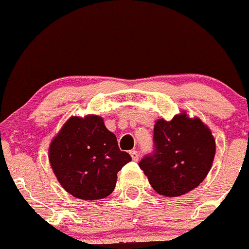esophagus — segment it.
Returning a JSON list of instances; mask_svg holds the SVG:
<instances>
[{
  "instance_id": "esophagus-1",
  "label": "esophagus",
  "mask_w": 249,
  "mask_h": 249,
  "mask_svg": "<svg viewBox=\"0 0 249 249\" xmlns=\"http://www.w3.org/2000/svg\"><path fill=\"white\" fill-rule=\"evenodd\" d=\"M130 156H131V159H133L134 161L139 160V152L136 151V150H131V151H130Z\"/></svg>"
}]
</instances>
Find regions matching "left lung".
<instances>
[{
	"label": "left lung",
	"mask_w": 249,
	"mask_h": 249,
	"mask_svg": "<svg viewBox=\"0 0 249 249\" xmlns=\"http://www.w3.org/2000/svg\"><path fill=\"white\" fill-rule=\"evenodd\" d=\"M155 151L139 166L159 195L178 197L200 185L213 163L216 140L211 129L186 111L171 120L158 119L154 126Z\"/></svg>",
	"instance_id": "8db88e82"
}]
</instances>
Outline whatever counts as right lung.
Listing matches in <instances>:
<instances>
[{
  "label": "right lung",
  "mask_w": 249,
  "mask_h": 249,
  "mask_svg": "<svg viewBox=\"0 0 249 249\" xmlns=\"http://www.w3.org/2000/svg\"><path fill=\"white\" fill-rule=\"evenodd\" d=\"M51 167L71 196L93 201L114 191L118 172L131 161L99 115L71 116L48 149Z\"/></svg>",
  "instance_id": "right-lung-1"
}]
</instances>
